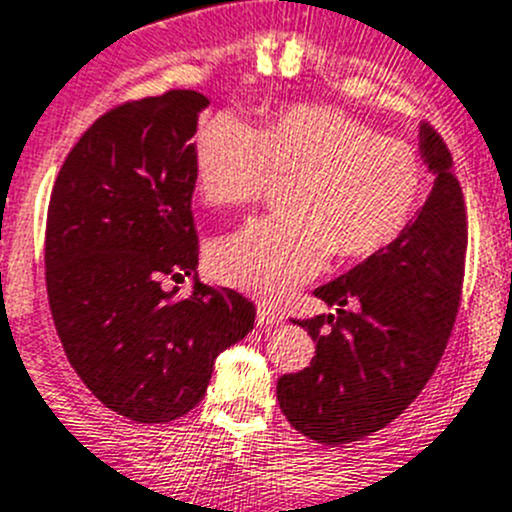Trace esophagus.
<instances>
[{
    "instance_id": "esophagus-1",
    "label": "esophagus",
    "mask_w": 512,
    "mask_h": 512,
    "mask_svg": "<svg viewBox=\"0 0 512 512\" xmlns=\"http://www.w3.org/2000/svg\"><path fill=\"white\" fill-rule=\"evenodd\" d=\"M282 310L270 302H257V325H277L282 322Z\"/></svg>"
}]
</instances>
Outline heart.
Here are the masks:
<instances>
[{"mask_svg": "<svg viewBox=\"0 0 512 512\" xmlns=\"http://www.w3.org/2000/svg\"><path fill=\"white\" fill-rule=\"evenodd\" d=\"M275 172L295 175L287 195L295 210L240 227L207 255L217 280L265 297L315 277L332 252L367 257L388 247L413 220L425 187L408 142L380 137L335 107L295 104L262 130L222 112L197 132L195 180L210 205H252Z\"/></svg>", "mask_w": 512, "mask_h": 512, "instance_id": "obj_1", "label": "heart"}]
</instances>
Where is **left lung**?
Listing matches in <instances>:
<instances>
[{"mask_svg": "<svg viewBox=\"0 0 512 512\" xmlns=\"http://www.w3.org/2000/svg\"><path fill=\"white\" fill-rule=\"evenodd\" d=\"M420 157L435 182L415 220L388 247L317 287L315 297L335 305V315L297 320L315 340V357L277 380V400L292 428L322 445L355 443L393 423L448 345L468 217L453 157L430 124H420Z\"/></svg>", "mask_w": 512, "mask_h": 512, "instance_id": "1", "label": "left lung"}]
</instances>
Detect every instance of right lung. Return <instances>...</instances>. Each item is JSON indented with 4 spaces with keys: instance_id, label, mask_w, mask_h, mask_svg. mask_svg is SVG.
Wrapping results in <instances>:
<instances>
[{
    "instance_id": "add662e5",
    "label": "right lung",
    "mask_w": 512,
    "mask_h": 512,
    "mask_svg": "<svg viewBox=\"0 0 512 512\" xmlns=\"http://www.w3.org/2000/svg\"><path fill=\"white\" fill-rule=\"evenodd\" d=\"M210 104L172 89L109 109L79 137L54 182L44 265L67 360L102 405L170 423L205 395L215 357L255 325L240 292L197 280V119ZM195 274L175 298L167 276Z\"/></svg>"
}]
</instances>
